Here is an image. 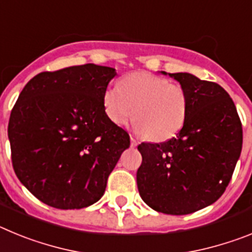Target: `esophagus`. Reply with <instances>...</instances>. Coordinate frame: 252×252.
<instances>
[{"instance_id":"1","label":"esophagus","mask_w":252,"mask_h":252,"mask_svg":"<svg viewBox=\"0 0 252 252\" xmlns=\"http://www.w3.org/2000/svg\"><path fill=\"white\" fill-rule=\"evenodd\" d=\"M130 139H131V148H136V146H137V140L135 139V137H133V136H131Z\"/></svg>"}]
</instances>
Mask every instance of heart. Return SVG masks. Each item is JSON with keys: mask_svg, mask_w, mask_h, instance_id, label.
<instances>
[{"mask_svg": "<svg viewBox=\"0 0 252 252\" xmlns=\"http://www.w3.org/2000/svg\"><path fill=\"white\" fill-rule=\"evenodd\" d=\"M107 117L117 126L127 125L135 115V127L154 141H165L186 124L189 97L179 84L145 72L131 73L119 87L103 93Z\"/></svg>", "mask_w": 252, "mask_h": 252, "instance_id": "1", "label": "heart"}]
</instances>
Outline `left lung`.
Segmentation results:
<instances>
[{
  "mask_svg": "<svg viewBox=\"0 0 252 252\" xmlns=\"http://www.w3.org/2000/svg\"><path fill=\"white\" fill-rule=\"evenodd\" d=\"M189 97L186 124L177 136L137 146L136 180L142 201L158 212L189 215L211 206L230 183L242 149V125L220 84L189 73H165Z\"/></svg>",
  "mask_w": 252,
  "mask_h": 252,
  "instance_id": "left-lung-1",
  "label": "left lung"
}]
</instances>
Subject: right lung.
<instances>
[{
    "label": "right lung",
    "instance_id": "1",
    "mask_svg": "<svg viewBox=\"0 0 252 252\" xmlns=\"http://www.w3.org/2000/svg\"><path fill=\"white\" fill-rule=\"evenodd\" d=\"M116 69L84 64L35 75L11 111L17 178L43 203L79 209L101 199L130 136L103 108Z\"/></svg>",
    "mask_w": 252,
    "mask_h": 252
}]
</instances>
